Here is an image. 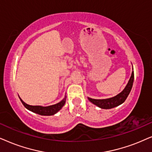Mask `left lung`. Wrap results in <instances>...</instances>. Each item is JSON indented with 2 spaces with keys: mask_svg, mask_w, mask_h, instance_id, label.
I'll use <instances>...</instances> for the list:
<instances>
[{
  "mask_svg": "<svg viewBox=\"0 0 152 152\" xmlns=\"http://www.w3.org/2000/svg\"><path fill=\"white\" fill-rule=\"evenodd\" d=\"M133 80H134V72H133H133L131 73L130 79H129L128 83H127L124 90L120 93H119L118 94L113 97H110V98L108 99H95L88 97V100L91 103H92L93 104L96 105L99 108L102 109H110L120 106L125 102L127 96H129L131 88H132Z\"/></svg>",
  "mask_w": 152,
  "mask_h": 152,
  "instance_id": "8db88e82",
  "label": "left lung"
}]
</instances>
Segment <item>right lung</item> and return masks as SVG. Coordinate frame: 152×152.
<instances>
[{
	"mask_svg": "<svg viewBox=\"0 0 152 152\" xmlns=\"http://www.w3.org/2000/svg\"><path fill=\"white\" fill-rule=\"evenodd\" d=\"M66 96H64V98L62 99L61 102H60L58 104L51 105L49 106H30L26 104L23 100L19 97L20 100L22 102V104L24 106L26 107L28 110H29L32 112L37 113L40 115H44V116H50V115H53L57 113L60 109H62L64 105L65 104Z\"/></svg>",
	"mask_w": 152,
	"mask_h": 152,
	"instance_id": "right-lung-1",
	"label": "right lung"
}]
</instances>
